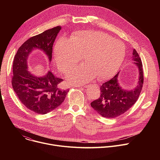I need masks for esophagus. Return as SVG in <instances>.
Listing matches in <instances>:
<instances>
[{
  "mask_svg": "<svg viewBox=\"0 0 160 160\" xmlns=\"http://www.w3.org/2000/svg\"><path fill=\"white\" fill-rule=\"evenodd\" d=\"M88 85H85L83 87H84V88H87V87H88Z\"/></svg>",
  "mask_w": 160,
  "mask_h": 160,
  "instance_id": "esophagus-1",
  "label": "esophagus"
}]
</instances>
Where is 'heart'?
I'll use <instances>...</instances> for the list:
<instances>
[{
    "label": "heart",
    "mask_w": 160,
    "mask_h": 160,
    "mask_svg": "<svg viewBox=\"0 0 160 160\" xmlns=\"http://www.w3.org/2000/svg\"><path fill=\"white\" fill-rule=\"evenodd\" d=\"M54 54L61 69L66 72L82 59L80 64L68 75L72 83L81 85L98 77L100 80L109 78L120 68L125 54L123 43L99 31H80L70 40L59 38Z\"/></svg>",
    "instance_id": "b5f03b06"
}]
</instances>
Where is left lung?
Returning a JSON list of instances; mask_svg holds the SVG:
<instances>
[{"instance_id": "1", "label": "left lung", "mask_w": 160, "mask_h": 160, "mask_svg": "<svg viewBox=\"0 0 160 160\" xmlns=\"http://www.w3.org/2000/svg\"><path fill=\"white\" fill-rule=\"evenodd\" d=\"M132 59L139 69V82L132 90L122 89L118 82V73L100 87L99 99L90 103L91 106L102 117L108 118L117 117L128 110L138 99L144 83L142 63L139 54L133 49Z\"/></svg>"}]
</instances>
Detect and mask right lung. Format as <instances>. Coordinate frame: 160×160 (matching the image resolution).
Here are the masks:
<instances>
[{
	"mask_svg": "<svg viewBox=\"0 0 160 160\" xmlns=\"http://www.w3.org/2000/svg\"><path fill=\"white\" fill-rule=\"evenodd\" d=\"M61 29L58 26L33 36L18 49L13 61L12 86L21 102L28 109L44 115L59 106L69 89H62V79L55 77L52 72L42 77L32 75L27 70V59L30 53L38 49L51 61L52 46Z\"/></svg>",
	"mask_w": 160,
	"mask_h": 160,
	"instance_id": "add662e5",
	"label": "right lung"
}]
</instances>
